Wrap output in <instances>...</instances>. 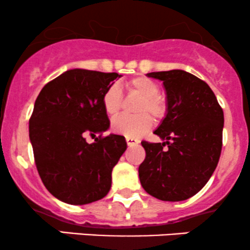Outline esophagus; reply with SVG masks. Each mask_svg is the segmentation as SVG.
Wrapping results in <instances>:
<instances>
[{"mask_svg": "<svg viewBox=\"0 0 250 250\" xmlns=\"http://www.w3.org/2000/svg\"><path fill=\"white\" fill-rule=\"evenodd\" d=\"M125 141H127L128 147H134V146L139 145V140L134 139V137H125Z\"/></svg>", "mask_w": 250, "mask_h": 250, "instance_id": "34e87169", "label": "esophagus"}]
</instances>
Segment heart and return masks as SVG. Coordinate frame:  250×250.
I'll list each match as a JSON object with an SVG mask.
<instances>
[{"label": "heart", "instance_id": "b5f03b06", "mask_svg": "<svg viewBox=\"0 0 250 250\" xmlns=\"http://www.w3.org/2000/svg\"><path fill=\"white\" fill-rule=\"evenodd\" d=\"M125 87L130 93H135L142 97V101L137 105L135 116H119L111 123L113 130L127 137H140L153 125L151 117L146 114L147 111L155 117H161L165 113V101L159 96L160 88L156 82L148 77H136L125 83ZM121 90L119 85H110L104 91L102 104L109 116H115L121 108Z\"/></svg>", "mask_w": 250, "mask_h": 250}]
</instances>
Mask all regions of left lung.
Segmentation results:
<instances>
[{
	"label": "left lung",
	"mask_w": 250,
	"mask_h": 250,
	"mask_svg": "<svg viewBox=\"0 0 250 250\" xmlns=\"http://www.w3.org/2000/svg\"><path fill=\"white\" fill-rule=\"evenodd\" d=\"M147 76L162 81L166 115L154 130L163 142H141L146 159L139 167L140 182L159 200H187L205 187L219 163L223 110L207 83L188 71Z\"/></svg>",
	"instance_id": "8db88e82"
}]
</instances>
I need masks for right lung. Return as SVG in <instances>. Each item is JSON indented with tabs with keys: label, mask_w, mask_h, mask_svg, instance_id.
Wrapping results in <instances>:
<instances>
[{
	"label": "right lung",
	"mask_w": 250,
	"mask_h": 250,
	"mask_svg": "<svg viewBox=\"0 0 250 250\" xmlns=\"http://www.w3.org/2000/svg\"><path fill=\"white\" fill-rule=\"evenodd\" d=\"M121 76L75 68L47 83L37 96L30 143L43 185L62 202L88 205L110 190L111 171L127 149L125 136H99L91 145L84 136L110 127L102 97Z\"/></svg>",
	"instance_id": "1"
}]
</instances>
